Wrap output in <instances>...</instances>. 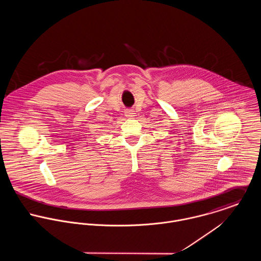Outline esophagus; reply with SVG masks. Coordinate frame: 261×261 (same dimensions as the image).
<instances>
[{
  "mask_svg": "<svg viewBox=\"0 0 261 261\" xmlns=\"http://www.w3.org/2000/svg\"><path fill=\"white\" fill-rule=\"evenodd\" d=\"M124 114L126 117H133V116H135L136 113L134 112V110H126Z\"/></svg>",
  "mask_w": 261,
  "mask_h": 261,
  "instance_id": "34e87169",
  "label": "esophagus"
}]
</instances>
